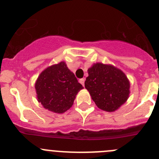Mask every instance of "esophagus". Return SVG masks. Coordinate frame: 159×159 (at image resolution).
Returning <instances> with one entry per match:
<instances>
[{
	"label": "esophagus",
	"instance_id": "34e87169",
	"mask_svg": "<svg viewBox=\"0 0 159 159\" xmlns=\"http://www.w3.org/2000/svg\"><path fill=\"white\" fill-rule=\"evenodd\" d=\"M84 81H85V78H84L79 79V82L81 83V84H82L83 86H84Z\"/></svg>",
	"mask_w": 159,
	"mask_h": 159
}]
</instances>
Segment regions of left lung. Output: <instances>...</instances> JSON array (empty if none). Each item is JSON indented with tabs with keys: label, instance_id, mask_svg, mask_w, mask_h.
Returning <instances> with one entry per match:
<instances>
[{
	"label": "left lung",
	"instance_id": "obj_1",
	"mask_svg": "<svg viewBox=\"0 0 159 159\" xmlns=\"http://www.w3.org/2000/svg\"><path fill=\"white\" fill-rule=\"evenodd\" d=\"M88 72L84 87L98 108L112 112L127 102L130 82L122 70L111 65L98 62L93 64Z\"/></svg>",
	"mask_w": 159,
	"mask_h": 159
}]
</instances>
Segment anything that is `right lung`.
<instances>
[{
  "instance_id": "1",
  "label": "right lung",
  "mask_w": 159,
  "mask_h": 159,
  "mask_svg": "<svg viewBox=\"0 0 159 159\" xmlns=\"http://www.w3.org/2000/svg\"><path fill=\"white\" fill-rule=\"evenodd\" d=\"M38 102L45 109L57 114L68 111L83 86L65 61L51 65L38 76L34 84Z\"/></svg>"
}]
</instances>
